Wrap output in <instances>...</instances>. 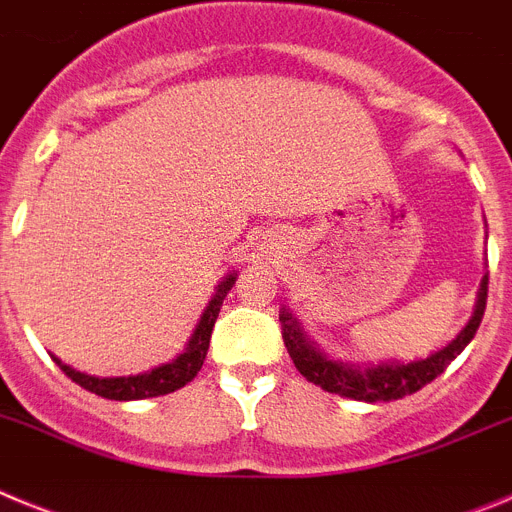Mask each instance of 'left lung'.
Returning a JSON list of instances; mask_svg holds the SVG:
<instances>
[{"instance_id":"left-lung-1","label":"left lung","mask_w":512,"mask_h":512,"mask_svg":"<svg viewBox=\"0 0 512 512\" xmlns=\"http://www.w3.org/2000/svg\"><path fill=\"white\" fill-rule=\"evenodd\" d=\"M487 282L490 277H482L477 292V302H474V312L469 323L461 328L459 336L443 346L436 354L425 356V359L415 361H382V364H348V361L330 359L315 346V341L305 336L302 325L287 307L279 312V323H282V338L287 346L289 356L295 361L297 372L307 379V382L318 384L325 392L333 395L348 397V400L361 402H390L400 400L405 395H413L420 387L431 384L443 369L456 359V356L467 348L477 333L482 315L487 307Z\"/></svg>"}]
</instances>
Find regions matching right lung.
Returning <instances> with one entry per match:
<instances>
[{
	"instance_id": "1",
	"label": "right lung",
	"mask_w": 512,
	"mask_h": 512,
	"mask_svg": "<svg viewBox=\"0 0 512 512\" xmlns=\"http://www.w3.org/2000/svg\"><path fill=\"white\" fill-rule=\"evenodd\" d=\"M235 277H238V274H228L223 282L217 284L215 295H212L210 305L202 312L200 323L194 328L187 348H184L176 359H171L169 364L156 366L151 372L133 374V377H89V374H81L76 372V369H71V366H66L61 359H56V356H53V361H56V364L61 366V372L69 379H74L79 387H84V390L94 392V395L99 397H107V400H146V397L169 395V392L179 390V387H184L187 382H192V379L197 377V372L202 369V364H205L217 312L223 307V300L228 297L230 287L235 284Z\"/></svg>"
}]
</instances>
